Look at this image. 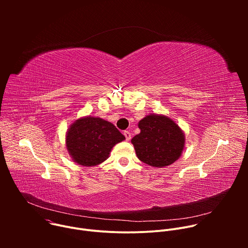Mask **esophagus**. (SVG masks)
Returning <instances> with one entry per match:
<instances>
[{"label":"esophagus","mask_w":248,"mask_h":248,"mask_svg":"<svg viewBox=\"0 0 248 248\" xmlns=\"http://www.w3.org/2000/svg\"><path fill=\"white\" fill-rule=\"evenodd\" d=\"M124 135L125 136L126 141H129V140H130V138H131V134H130V132H129V131L124 130Z\"/></svg>","instance_id":"esophagus-1"}]
</instances>
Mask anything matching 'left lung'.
I'll return each instance as SVG.
<instances>
[{"label":"left lung","mask_w":248,"mask_h":248,"mask_svg":"<svg viewBox=\"0 0 248 248\" xmlns=\"http://www.w3.org/2000/svg\"><path fill=\"white\" fill-rule=\"evenodd\" d=\"M140 133L131 139L137 158L151 167L164 168L182 156L186 135L170 117L149 114L138 123Z\"/></svg>","instance_id":"8db88e82"}]
</instances>
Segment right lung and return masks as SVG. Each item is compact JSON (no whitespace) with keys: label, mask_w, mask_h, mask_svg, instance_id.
Masks as SVG:
<instances>
[{"label":"right lung","mask_w":248,"mask_h":248,"mask_svg":"<svg viewBox=\"0 0 248 248\" xmlns=\"http://www.w3.org/2000/svg\"><path fill=\"white\" fill-rule=\"evenodd\" d=\"M124 139L112 123L85 116L76 120L67 128L65 147L78 165L94 167L107 160L113 147Z\"/></svg>","instance_id":"right-lung-1"}]
</instances>
